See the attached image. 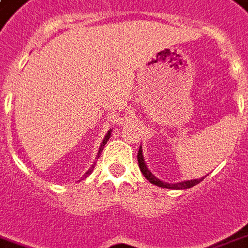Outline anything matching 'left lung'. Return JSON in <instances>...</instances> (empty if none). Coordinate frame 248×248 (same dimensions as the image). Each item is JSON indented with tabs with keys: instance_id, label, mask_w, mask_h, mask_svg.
Wrapping results in <instances>:
<instances>
[{
	"instance_id": "1",
	"label": "left lung",
	"mask_w": 248,
	"mask_h": 248,
	"mask_svg": "<svg viewBox=\"0 0 248 248\" xmlns=\"http://www.w3.org/2000/svg\"><path fill=\"white\" fill-rule=\"evenodd\" d=\"M138 164L139 168L142 170L143 176L147 179L151 184L157 185V186H160V188H167V189H188V188H192L196 184H199L200 181L203 180L202 179H196V180H188V181H183V183H177V184H167V183H163L159 179H156L155 176L152 175L150 170H148L147 167H146V163L143 160V155H142V147L139 148L138 151Z\"/></svg>"
}]
</instances>
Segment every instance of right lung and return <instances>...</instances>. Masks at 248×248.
I'll return each mask as SVG.
<instances>
[{
	"instance_id": "right-lung-1",
	"label": "right lung",
	"mask_w": 248,
	"mask_h": 248,
	"mask_svg": "<svg viewBox=\"0 0 248 248\" xmlns=\"http://www.w3.org/2000/svg\"><path fill=\"white\" fill-rule=\"evenodd\" d=\"M110 135H111V131H108V134H106V137H105V138H104V140H102V143H101L100 151H98V155H97V157H100V155H101V151H102V148H104V146H105V144H106V142H108V140H109ZM93 168H94V166H92V168H91V170H88L87 173H85V177H87L88 175H91V173H92V170H93Z\"/></svg>"
}]
</instances>
